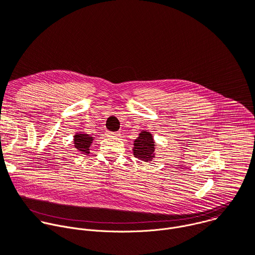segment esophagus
<instances>
[{
	"label": "esophagus",
	"mask_w": 255,
	"mask_h": 255,
	"mask_svg": "<svg viewBox=\"0 0 255 255\" xmlns=\"http://www.w3.org/2000/svg\"><path fill=\"white\" fill-rule=\"evenodd\" d=\"M107 135L110 137H117L119 135L118 132H107Z\"/></svg>",
	"instance_id": "obj_1"
}]
</instances>
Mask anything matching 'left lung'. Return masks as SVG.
Segmentation results:
<instances>
[{
    "label": "left lung",
    "instance_id": "1",
    "mask_svg": "<svg viewBox=\"0 0 255 255\" xmlns=\"http://www.w3.org/2000/svg\"><path fill=\"white\" fill-rule=\"evenodd\" d=\"M155 143L150 132L142 131L134 141L133 154L136 158L143 161H151L154 157Z\"/></svg>",
    "mask_w": 255,
    "mask_h": 255
}]
</instances>
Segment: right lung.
<instances>
[{"mask_svg": "<svg viewBox=\"0 0 255 255\" xmlns=\"http://www.w3.org/2000/svg\"><path fill=\"white\" fill-rule=\"evenodd\" d=\"M93 141V137L88 134H79L75 135V147L84 154H88L90 151V146Z\"/></svg>", "mask_w": 255, "mask_h": 255, "instance_id": "obj_1", "label": "right lung"}]
</instances>
